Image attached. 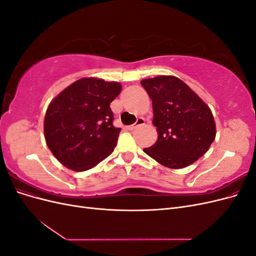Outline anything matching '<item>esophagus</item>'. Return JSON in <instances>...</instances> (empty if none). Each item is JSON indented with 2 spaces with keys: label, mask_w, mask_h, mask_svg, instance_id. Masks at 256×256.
Here are the masks:
<instances>
[{
  "label": "esophagus",
  "mask_w": 256,
  "mask_h": 256,
  "mask_svg": "<svg viewBox=\"0 0 256 256\" xmlns=\"http://www.w3.org/2000/svg\"><path fill=\"white\" fill-rule=\"evenodd\" d=\"M143 124H145V118H138L136 120V122L134 124V125L128 126V127H127V129H128V130H134V129L138 128V126L143 125Z\"/></svg>",
  "instance_id": "obj_1"
}]
</instances>
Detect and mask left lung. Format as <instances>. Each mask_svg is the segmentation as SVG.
Wrapping results in <instances>:
<instances>
[{
	"mask_svg": "<svg viewBox=\"0 0 256 256\" xmlns=\"http://www.w3.org/2000/svg\"><path fill=\"white\" fill-rule=\"evenodd\" d=\"M152 100V124L158 140L144 152L171 168L192 164L209 150L216 124L207 104L187 84L173 76L141 81Z\"/></svg>",
	"mask_w": 256,
	"mask_h": 256,
	"instance_id": "obj_1",
	"label": "left lung"
}]
</instances>
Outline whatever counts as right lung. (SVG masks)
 Here are the masks:
<instances>
[{
	"label": "right lung",
	"mask_w": 256,
	"mask_h": 256,
	"mask_svg": "<svg viewBox=\"0 0 256 256\" xmlns=\"http://www.w3.org/2000/svg\"><path fill=\"white\" fill-rule=\"evenodd\" d=\"M120 90V83L83 78L52 100L44 116V138L62 164L86 171L113 152L120 128L113 126L110 104Z\"/></svg>",
	"instance_id": "obj_1"
}]
</instances>
